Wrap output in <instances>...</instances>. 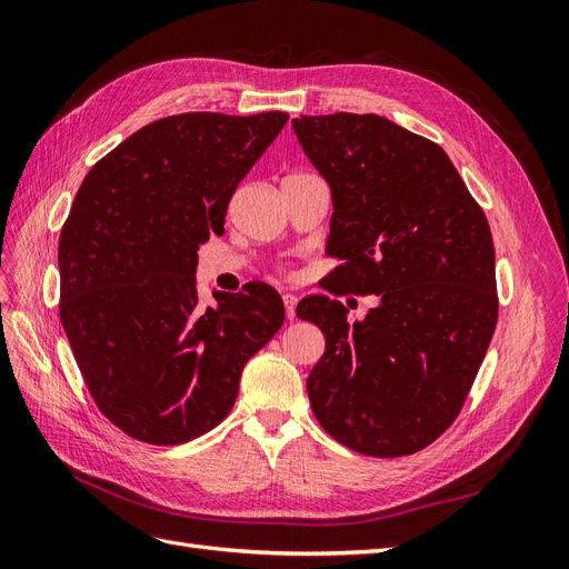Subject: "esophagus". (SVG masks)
Wrapping results in <instances>:
<instances>
[{
    "instance_id": "obj_1",
    "label": "esophagus",
    "mask_w": 569,
    "mask_h": 569,
    "mask_svg": "<svg viewBox=\"0 0 569 569\" xmlns=\"http://www.w3.org/2000/svg\"><path fill=\"white\" fill-rule=\"evenodd\" d=\"M282 303H284V316H287V320H295V318H297V303H299V299H297L295 295H284V297H282Z\"/></svg>"
}]
</instances>
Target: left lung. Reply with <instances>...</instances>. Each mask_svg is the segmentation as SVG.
Masks as SVG:
<instances>
[{"label": "left lung", "mask_w": 569, "mask_h": 569, "mask_svg": "<svg viewBox=\"0 0 569 569\" xmlns=\"http://www.w3.org/2000/svg\"><path fill=\"white\" fill-rule=\"evenodd\" d=\"M291 123L330 182L327 251L341 261L327 295L297 308L325 335L306 382L313 416L356 453H418L458 418L496 330L487 216L439 144L382 116ZM347 293L378 297L363 323L346 322Z\"/></svg>", "instance_id": "8db88e82"}]
</instances>
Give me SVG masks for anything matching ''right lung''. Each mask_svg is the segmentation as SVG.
Here are the masks:
<instances>
[{
  "instance_id": "1",
  "label": "right lung",
  "mask_w": 569,
  "mask_h": 569,
  "mask_svg": "<svg viewBox=\"0 0 569 569\" xmlns=\"http://www.w3.org/2000/svg\"><path fill=\"white\" fill-rule=\"evenodd\" d=\"M289 120L192 111L144 126L84 176L59 239V316L97 408L176 446L228 418L247 360L284 322L278 291L197 301V249Z\"/></svg>"
}]
</instances>
